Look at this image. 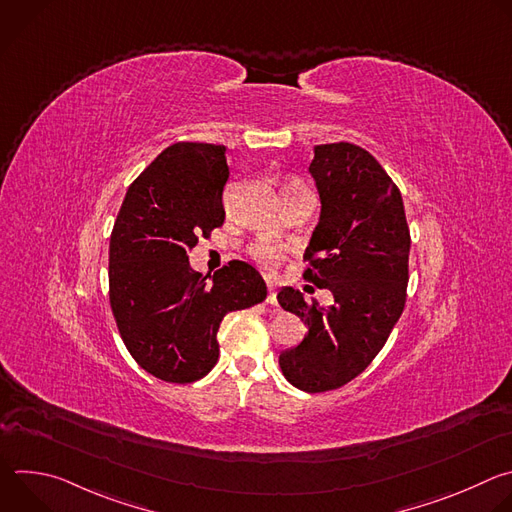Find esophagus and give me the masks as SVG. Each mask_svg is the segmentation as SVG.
Listing matches in <instances>:
<instances>
[{"mask_svg": "<svg viewBox=\"0 0 512 512\" xmlns=\"http://www.w3.org/2000/svg\"><path fill=\"white\" fill-rule=\"evenodd\" d=\"M267 304L277 308V291H275V287L271 283H269V291H267Z\"/></svg>", "mask_w": 512, "mask_h": 512, "instance_id": "obj_1", "label": "esophagus"}]
</instances>
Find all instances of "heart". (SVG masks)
Returning <instances> with one entry per match:
<instances>
[{"label":"heart","instance_id":"1","mask_svg":"<svg viewBox=\"0 0 512 512\" xmlns=\"http://www.w3.org/2000/svg\"><path fill=\"white\" fill-rule=\"evenodd\" d=\"M308 192H312V190H310L306 184L294 180V182H289V184L285 186L283 196L289 198V196L308 194ZM249 255H251L255 261H259V263H263V265H267V267H273V265L281 259V249H279L277 245L269 243V241H255V243L249 247Z\"/></svg>","mask_w":512,"mask_h":512}]
</instances>
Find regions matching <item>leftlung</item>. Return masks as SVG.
<instances>
[{"instance_id":"left-lung-1","label":"left lung","mask_w":512,"mask_h":512,"mask_svg":"<svg viewBox=\"0 0 512 512\" xmlns=\"http://www.w3.org/2000/svg\"><path fill=\"white\" fill-rule=\"evenodd\" d=\"M310 172L322 214L304 253V279L330 289L334 304L306 302L283 287L277 302L308 326V336L279 354L283 377L306 393L344 387L369 367L403 314L411 235L397 184L354 143L314 148Z\"/></svg>"}]
</instances>
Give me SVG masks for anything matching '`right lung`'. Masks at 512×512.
<instances>
[{
  "label": "right lung",
  "instance_id": "obj_1",
  "mask_svg": "<svg viewBox=\"0 0 512 512\" xmlns=\"http://www.w3.org/2000/svg\"><path fill=\"white\" fill-rule=\"evenodd\" d=\"M227 148L178 141L129 186L109 243V304L129 354L166 383H194L218 360L229 312L267 298L259 271L229 261L212 281L190 269L198 237L225 223Z\"/></svg>",
  "mask_w": 512,
  "mask_h": 512
}]
</instances>
